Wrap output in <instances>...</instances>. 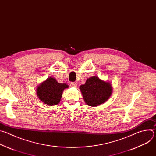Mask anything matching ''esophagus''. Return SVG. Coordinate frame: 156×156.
I'll use <instances>...</instances> for the list:
<instances>
[{"label": "esophagus", "instance_id": "obj_1", "mask_svg": "<svg viewBox=\"0 0 156 156\" xmlns=\"http://www.w3.org/2000/svg\"><path fill=\"white\" fill-rule=\"evenodd\" d=\"M70 86L73 87H77V83L75 82H72L70 83Z\"/></svg>", "mask_w": 156, "mask_h": 156}]
</instances>
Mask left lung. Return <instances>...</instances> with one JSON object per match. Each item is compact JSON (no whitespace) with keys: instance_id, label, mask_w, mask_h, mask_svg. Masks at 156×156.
<instances>
[{"instance_id":"obj_1","label":"left lung","mask_w":156,"mask_h":156,"mask_svg":"<svg viewBox=\"0 0 156 156\" xmlns=\"http://www.w3.org/2000/svg\"><path fill=\"white\" fill-rule=\"evenodd\" d=\"M80 90L84 102L92 107L104 103L112 93L111 84L98 76H92L87 79L85 84L80 86Z\"/></svg>"}]
</instances>
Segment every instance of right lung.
Masks as SVG:
<instances>
[{
    "label": "right lung",
    "instance_id": "1",
    "mask_svg": "<svg viewBox=\"0 0 156 156\" xmlns=\"http://www.w3.org/2000/svg\"><path fill=\"white\" fill-rule=\"evenodd\" d=\"M68 87L67 84L59 83L54 78L49 77L37 87L36 93L42 102L55 105L60 102L63 91Z\"/></svg>",
    "mask_w": 156,
    "mask_h": 156
}]
</instances>
